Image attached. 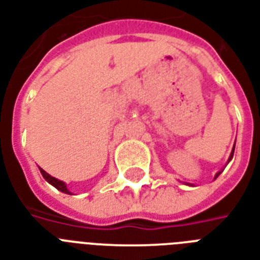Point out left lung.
Wrapping results in <instances>:
<instances>
[{
	"label": "left lung",
	"instance_id": "1",
	"mask_svg": "<svg viewBox=\"0 0 260 260\" xmlns=\"http://www.w3.org/2000/svg\"><path fill=\"white\" fill-rule=\"evenodd\" d=\"M234 152H235V146H234V150H232V154H231V156H230V160H231V159H232V156H234ZM218 175H220V173L216 174V178H217Z\"/></svg>",
	"mask_w": 260,
	"mask_h": 260
}]
</instances>
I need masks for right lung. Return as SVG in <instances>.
<instances>
[{"instance_id":"obj_1","label":"right lung","mask_w":260,"mask_h":260,"mask_svg":"<svg viewBox=\"0 0 260 260\" xmlns=\"http://www.w3.org/2000/svg\"><path fill=\"white\" fill-rule=\"evenodd\" d=\"M39 169H40V167H39ZM40 173H42V175L44 177V179H46L47 182H50L51 185L54 186V187H56L58 190H60L62 193L71 194L70 191H69V189H67V186H66V183H64V182L59 181V179H56V178H54V177H51L50 174L46 173V171L43 170V169H40Z\"/></svg>"}]
</instances>
